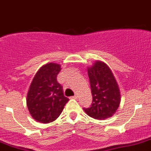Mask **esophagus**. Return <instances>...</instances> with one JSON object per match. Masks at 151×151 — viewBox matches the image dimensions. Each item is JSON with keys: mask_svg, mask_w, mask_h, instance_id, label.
I'll return each instance as SVG.
<instances>
[{"mask_svg": "<svg viewBox=\"0 0 151 151\" xmlns=\"http://www.w3.org/2000/svg\"><path fill=\"white\" fill-rule=\"evenodd\" d=\"M73 99H77V98H78V95H75L74 96H73Z\"/></svg>", "mask_w": 151, "mask_h": 151, "instance_id": "obj_1", "label": "esophagus"}]
</instances>
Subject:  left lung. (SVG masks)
I'll list each match as a JSON object with an SVG mask.
<instances>
[{
	"mask_svg": "<svg viewBox=\"0 0 151 151\" xmlns=\"http://www.w3.org/2000/svg\"><path fill=\"white\" fill-rule=\"evenodd\" d=\"M90 86L92 94V104L84 109L91 118L105 120L116 112L121 102L119 86L111 69L106 63L95 61L88 68Z\"/></svg>",
	"mask_w": 151,
	"mask_h": 151,
	"instance_id": "left-lung-1",
	"label": "left lung"
}]
</instances>
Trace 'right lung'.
I'll use <instances>...</instances> for the list:
<instances>
[{"label":"right lung","instance_id":"1","mask_svg":"<svg viewBox=\"0 0 151 151\" xmlns=\"http://www.w3.org/2000/svg\"><path fill=\"white\" fill-rule=\"evenodd\" d=\"M60 70V64L47 63L33 77L27 95V105L37 122L45 124L54 122L69 101L64 96L63 86L56 80Z\"/></svg>","mask_w":151,"mask_h":151}]
</instances>
